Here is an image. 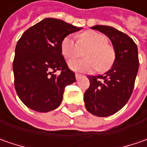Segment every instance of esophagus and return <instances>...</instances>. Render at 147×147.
I'll use <instances>...</instances> for the list:
<instances>
[{"label":"esophagus","mask_w":147,"mask_h":147,"mask_svg":"<svg viewBox=\"0 0 147 147\" xmlns=\"http://www.w3.org/2000/svg\"><path fill=\"white\" fill-rule=\"evenodd\" d=\"M75 77H76L77 80H78V79L82 77V75H81V74H75Z\"/></svg>","instance_id":"1"}]
</instances>
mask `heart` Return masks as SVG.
Wrapping results in <instances>:
<instances>
[{
	"instance_id": "heart-1",
	"label": "heart",
	"mask_w": 147,
	"mask_h": 147,
	"mask_svg": "<svg viewBox=\"0 0 147 147\" xmlns=\"http://www.w3.org/2000/svg\"><path fill=\"white\" fill-rule=\"evenodd\" d=\"M85 59L74 60L69 63L71 69L92 73L95 70L108 69L115 59L114 47L108 43V38L97 32L89 30L81 33L78 41L70 36L66 37L61 43V51L65 59L72 60L81 56Z\"/></svg>"
}]
</instances>
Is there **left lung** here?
I'll list each match as a JSON object with an SVG mask.
<instances>
[{
	"instance_id": "8db88e82",
	"label": "left lung",
	"mask_w": 147,
	"mask_h": 147,
	"mask_svg": "<svg viewBox=\"0 0 147 147\" xmlns=\"http://www.w3.org/2000/svg\"><path fill=\"white\" fill-rule=\"evenodd\" d=\"M92 28L110 38L115 59L104 74L88 76L90 86L84 93L83 100L88 112L107 117L121 110L133 93L139 68L138 51L131 37L113 27L96 25Z\"/></svg>"
}]
</instances>
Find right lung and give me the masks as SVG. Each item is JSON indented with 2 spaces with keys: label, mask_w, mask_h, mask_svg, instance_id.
<instances>
[{
  "label": "right lung",
  "mask_w": 147,
  "mask_h": 147,
  "mask_svg": "<svg viewBox=\"0 0 147 147\" xmlns=\"http://www.w3.org/2000/svg\"><path fill=\"white\" fill-rule=\"evenodd\" d=\"M65 21L46 18L27 29L15 47L14 88L22 102L37 112H49L62 102L66 86L76 81L62 55L61 43L81 30ZM57 70L61 71L56 76Z\"/></svg>",
  "instance_id": "1"
}]
</instances>
